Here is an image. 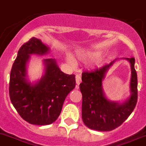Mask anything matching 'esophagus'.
<instances>
[{
  "label": "esophagus",
  "mask_w": 146,
  "mask_h": 146,
  "mask_svg": "<svg viewBox=\"0 0 146 146\" xmlns=\"http://www.w3.org/2000/svg\"><path fill=\"white\" fill-rule=\"evenodd\" d=\"M76 84H77V86H78V85L81 84V76L80 75H76Z\"/></svg>",
  "instance_id": "1"
}]
</instances>
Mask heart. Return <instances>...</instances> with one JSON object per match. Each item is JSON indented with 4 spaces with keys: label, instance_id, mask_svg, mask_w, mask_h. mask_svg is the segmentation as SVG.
Returning <instances> with one entry per match:
<instances>
[{
    "label": "heart",
    "instance_id": "obj_1",
    "mask_svg": "<svg viewBox=\"0 0 146 146\" xmlns=\"http://www.w3.org/2000/svg\"><path fill=\"white\" fill-rule=\"evenodd\" d=\"M102 52L100 51H86V52H81L77 54V57L81 60H92V59L97 58L100 57ZM68 62L71 65H74V61L70 57H68Z\"/></svg>",
    "mask_w": 146,
    "mask_h": 146
}]
</instances>
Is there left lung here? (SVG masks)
<instances>
[{"label": "left lung", "instance_id": "1", "mask_svg": "<svg viewBox=\"0 0 146 146\" xmlns=\"http://www.w3.org/2000/svg\"><path fill=\"white\" fill-rule=\"evenodd\" d=\"M130 63V96L125 102L119 103L107 99L102 89V81L106 73L114 63L99 69L82 73L79 85L82 93V119L88 128L97 131H111L129 116L137 101V77L135 69V58H126Z\"/></svg>", "mask_w": 146, "mask_h": 146}]
</instances>
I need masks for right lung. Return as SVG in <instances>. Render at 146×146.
Listing matches in <instances>:
<instances>
[{
	"label": "right lung",
	"instance_id": "right-lung-1",
	"mask_svg": "<svg viewBox=\"0 0 146 146\" xmlns=\"http://www.w3.org/2000/svg\"><path fill=\"white\" fill-rule=\"evenodd\" d=\"M49 48L33 37L18 51L9 81V97L21 117L31 124L48 125L57 120L65 98L76 86V76L65 74L54 59L44 60L45 73L32 84L27 78L31 54H46Z\"/></svg>",
	"mask_w": 146,
	"mask_h": 146
}]
</instances>
